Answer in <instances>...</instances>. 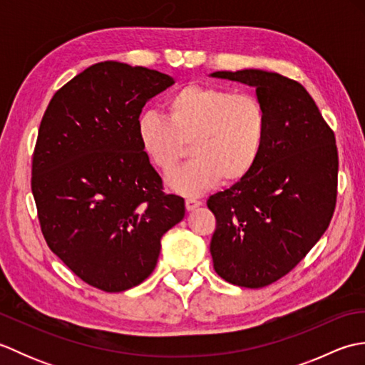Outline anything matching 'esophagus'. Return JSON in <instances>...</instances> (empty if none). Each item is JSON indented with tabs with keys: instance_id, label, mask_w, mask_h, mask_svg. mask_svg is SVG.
<instances>
[{
	"instance_id": "esophagus-1",
	"label": "esophagus",
	"mask_w": 365,
	"mask_h": 365,
	"mask_svg": "<svg viewBox=\"0 0 365 365\" xmlns=\"http://www.w3.org/2000/svg\"><path fill=\"white\" fill-rule=\"evenodd\" d=\"M185 205H187V210L188 212H192V210H196V208H199L200 205H202V202H200V200H197V199L188 197L187 200H185Z\"/></svg>"
}]
</instances>
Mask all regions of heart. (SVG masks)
Instances as JSON below:
<instances>
[{"mask_svg":"<svg viewBox=\"0 0 365 365\" xmlns=\"http://www.w3.org/2000/svg\"><path fill=\"white\" fill-rule=\"evenodd\" d=\"M166 115L143 111L136 138L145 158L163 175L177 169L191 144L195 157L168 180V188L197 196L222 180L237 183L262 158L268 114L257 97L213 84H187L166 100Z\"/></svg>","mask_w":365,"mask_h":365,"instance_id":"heart-1","label":"heart"}]
</instances>
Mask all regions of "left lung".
<instances>
[{
	"instance_id": "8db88e82",
	"label": "left lung",
	"mask_w": 365,
	"mask_h": 365,
	"mask_svg": "<svg viewBox=\"0 0 365 365\" xmlns=\"http://www.w3.org/2000/svg\"><path fill=\"white\" fill-rule=\"evenodd\" d=\"M210 76L254 88L268 114L257 166L207 200L216 216L215 271L234 285L260 289L297 267L328 229L337 196L336 138L297 81L259 68Z\"/></svg>"
}]
</instances>
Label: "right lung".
Segmentation results:
<instances>
[{
  "instance_id": "obj_1",
  "label": "right lung",
  "mask_w": 365,
  "mask_h": 365,
  "mask_svg": "<svg viewBox=\"0 0 365 365\" xmlns=\"http://www.w3.org/2000/svg\"><path fill=\"white\" fill-rule=\"evenodd\" d=\"M174 84L166 73L105 61L53 96L38 128L31 188L50 250L103 292L141 284L161 237L185 216L136 138L144 105Z\"/></svg>"
}]
</instances>
